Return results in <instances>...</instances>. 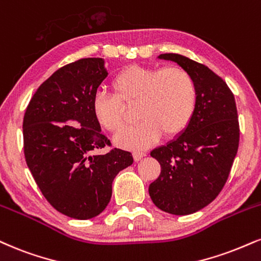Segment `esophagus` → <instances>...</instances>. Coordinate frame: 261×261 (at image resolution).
<instances>
[{
	"instance_id": "obj_1",
	"label": "esophagus",
	"mask_w": 261,
	"mask_h": 261,
	"mask_svg": "<svg viewBox=\"0 0 261 261\" xmlns=\"http://www.w3.org/2000/svg\"><path fill=\"white\" fill-rule=\"evenodd\" d=\"M133 155H134L135 161L139 162V161H141V159L143 158V156H146V153H144V152H140V150H139V152H134Z\"/></svg>"
}]
</instances>
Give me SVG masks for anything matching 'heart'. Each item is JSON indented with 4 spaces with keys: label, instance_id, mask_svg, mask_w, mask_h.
Returning <instances> with one entry per match:
<instances>
[{
    "label": "heart",
    "instance_id": "heart-1",
    "mask_svg": "<svg viewBox=\"0 0 261 261\" xmlns=\"http://www.w3.org/2000/svg\"><path fill=\"white\" fill-rule=\"evenodd\" d=\"M112 87L115 95L96 93L92 112L106 130L118 133L125 122L123 105L139 103L136 115L140 121L114 137V143L125 149L147 148L162 134L177 136L188 126L196 111V83L188 71L178 67L128 65L115 75Z\"/></svg>",
    "mask_w": 261,
    "mask_h": 261
}]
</instances>
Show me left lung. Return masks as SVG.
<instances>
[{
    "label": "left lung",
    "instance_id": "8db88e82",
    "mask_svg": "<svg viewBox=\"0 0 261 261\" xmlns=\"http://www.w3.org/2000/svg\"><path fill=\"white\" fill-rule=\"evenodd\" d=\"M158 59L175 62L191 74L197 105L188 126L150 152L162 171L148 192L163 212L193 214L212 203L227 181L240 143L236 102L225 81L204 64L176 53Z\"/></svg>",
    "mask_w": 261,
    "mask_h": 261
}]
</instances>
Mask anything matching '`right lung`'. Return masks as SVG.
<instances>
[{
	"mask_svg": "<svg viewBox=\"0 0 261 261\" xmlns=\"http://www.w3.org/2000/svg\"><path fill=\"white\" fill-rule=\"evenodd\" d=\"M107 76L103 58L64 65L41 84L24 115V154L34 180L53 208L77 220L106 209L115 176L134 163L118 148L92 154L109 143L92 112Z\"/></svg>",
	"mask_w": 261,
	"mask_h": 261,
	"instance_id": "1",
	"label": "right lung"
}]
</instances>
